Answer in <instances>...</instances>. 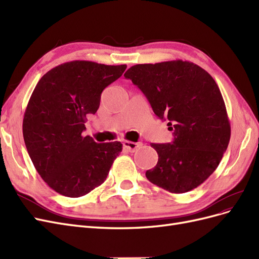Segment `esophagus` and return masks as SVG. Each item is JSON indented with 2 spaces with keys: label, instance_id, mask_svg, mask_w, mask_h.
<instances>
[{
  "label": "esophagus",
  "instance_id": "34e87169",
  "mask_svg": "<svg viewBox=\"0 0 259 259\" xmlns=\"http://www.w3.org/2000/svg\"><path fill=\"white\" fill-rule=\"evenodd\" d=\"M140 146H142L140 143H133V142H127V140L123 142V148L130 152H135L138 148H140Z\"/></svg>",
  "mask_w": 259,
  "mask_h": 259
}]
</instances>
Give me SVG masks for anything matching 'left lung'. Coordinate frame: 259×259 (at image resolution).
I'll return each mask as SVG.
<instances>
[{
    "mask_svg": "<svg viewBox=\"0 0 259 259\" xmlns=\"http://www.w3.org/2000/svg\"><path fill=\"white\" fill-rule=\"evenodd\" d=\"M124 76L144 93L155 115L173 126V143L151 144L159 160L146 171L149 182L171 193L188 192L205 182L222 161L231 135L213 77L183 60L135 65Z\"/></svg>",
    "mask_w": 259,
    "mask_h": 259,
    "instance_id": "obj_1",
    "label": "left lung"
}]
</instances>
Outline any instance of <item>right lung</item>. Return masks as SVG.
<instances>
[{
  "instance_id": "obj_1",
  "label": "right lung",
  "mask_w": 259,
  "mask_h": 259,
  "mask_svg": "<svg viewBox=\"0 0 259 259\" xmlns=\"http://www.w3.org/2000/svg\"><path fill=\"white\" fill-rule=\"evenodd\" d=\"M125 69L74 60L37 82L23 116V139L37 173L59 194L79 198L95 189L122 151L120 142L97 144L82 133L86 115L98 110L101 93Z\"/></svg>"
}]
</instances>
